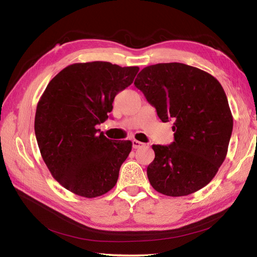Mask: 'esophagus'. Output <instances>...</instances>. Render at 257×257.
<instances>
[{"label": "esophagus", "mask_w": 257, "mask_h": 257, "mask_svg": "<svg viewBox=\"0 0 257 257\" xmlns=\"http://www.w3.org/2000/svg\"><path fill=\"white\" fill-rule=\"evenodd\" d=\"M146 145L144 143H141V141H138V140H133V147L134 149H139V148H143V147H145Z\"/></svg>", "instance_id": "1"}]
</instances>
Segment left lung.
<instances>
[{
  "mask_svg": "<svg viewBox=\"0 0 257 257\" xmlns=\"http://www.w3.org/2000/svg\"><path fill=\"white\" fill-rule=\"evenodd\" d=\"M135 86L155 106L161 121L173 120V143L152 146L156 157L147 168L152 188L168 196L204 188L225 159L233 130L219 80L182 63H161L141 70Z\"/></svg>",
  "mask_w": 257,
  "mask_h": 257,
  "instance_id": "8db88e82",
  "label": "left lung"
}]
</instances>
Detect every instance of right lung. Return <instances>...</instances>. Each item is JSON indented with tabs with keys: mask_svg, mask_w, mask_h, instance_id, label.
<instances>
[{
	"mask_svg": "<svg viewBox=\"0 0 257 257\" xmlns=\"http://www.w3.org/2000/svg\"><path fill=\"white\" fill-rule=\"evenodd\" d=\"M138 72L108 62L76 63L41 96L34 122L38 148L54 179L70 192L91 199L116 185L133 144L108 139L96 125L108 119L114 96Z\"/></svg>",
	"mask_w": 257,
	"mask_h": 257,
	"instance_id": "obj_1",
	"label": "right lung"
}]
</instances>
